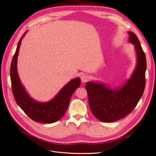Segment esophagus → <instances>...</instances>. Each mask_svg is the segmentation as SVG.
I'll return each mask as SVG.
<instances>
[{
	"instance_id": "obj_1",
	"label": "esophagus",
	"mask_w": 156,
	"mask_h": 156,
	"mask_svg": "<svg viewBox=\"0 0 156 156\" xmlns=\"http://www.w3.org/2000/svg\"><path fill=\"white\" fill-rule=\"evenodd\" d=\"M81 81H82L83 83L87 82V81H88V80L89 79L88 75H81Z\"/></svg>"
}]
</instances>
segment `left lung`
<instances>
[{"label":"left lung","mask_w":156,"mask_h":156,"mask_svg":"<svg viewBox=\"0 0 156 156\" xmlns=\"http://www.w3.org/2000/svg\"><path fill=\"white\" fill-rule=\"evenodd\" d=\"M127 32L129 41L134 45L136 54V64L130 78L122 87L113 89L103 83H86L90 108L94 116L101 122H115L128 115L137 105L144 90L146 56L137 36L133 32Z\"/></svg>","instance_id":"obj_1"}]
</instances>
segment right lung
I'll list each match as a JSON object with an SVG mask.
<instances>
[{"label": "right lung", "mask_w": 156, "mask_h": 156, "mask_svg": "<svg viewBox=\"0 0 156 156\" xmlns=\"http://www.w3.org/2000/svg\"><path fill=\"white\" fill-rule=\"evenodd\" d=\"M26 32L18 42L11 63L10 78L13 97L17 104L32 120L44 124L54 123L62 119L65 114L73 93L81 85V79L77 77L71 80L53 100L49 101L39 102L31 98L21 84L17 69L19 50Z\"/></svg>", "instance_id": "add662e5"}]
</instances>
